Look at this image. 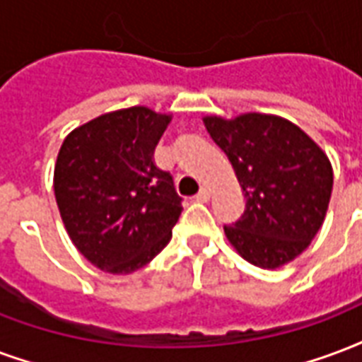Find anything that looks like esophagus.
Segmentation results:
<instances>
[{
    "label": "esophagus",
    "mask_w": 362,
    "mask_h": 362,
    "mask_svg": "<svg viewBox=\"0 0 362 362\" xmlns=\"http://www.w3.org/2000/svg\"><path fill=\"white\" fill-rule=\"evenodd\" d=\"M195 199H197V202H202V203H207L209 199H211V194H209V189L207 188L199 189V194L195 195Z\"/></svg>",
    "instance_id": "obj_1"
}]
</instances>
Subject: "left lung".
<instances>
[{"label": "left lung", "mask_w": 362, "mask_h": 362, "mask_svg": "<svg viewBox=\"0 0 362 362\" xmlns=\"http://www.w3.org/2000/svg\"><path fill=\"white\" fill-rule=\"evenodd\" d=\"M226 153L245 195V211L224 234L261 269H280L309 247L330 203L334 173L328 155L301 128L276 115L203 117Z\"/></svg>", "instance_id": "1"}]
</instances>
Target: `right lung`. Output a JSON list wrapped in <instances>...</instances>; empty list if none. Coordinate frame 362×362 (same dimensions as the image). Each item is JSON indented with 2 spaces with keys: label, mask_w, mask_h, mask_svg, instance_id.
<instances>
[{
  "label": "right lung",
  "mask_w": 362,
  "mask_h": 362,
  "mask_svg": "<svg viewBox=\"0 0 362 362\" xmlns=\"http://www.w3.org/2000/svg\"><path fill=\"white\" fill-rule=\"evenodd\" d=\"M173 115L144 105L99 115L59 149L53 189L66 234L99 270L130 274L173 238L182 197L153 151Z\"/></svg>",
  "instance_id": "1"
}]
</instances>
